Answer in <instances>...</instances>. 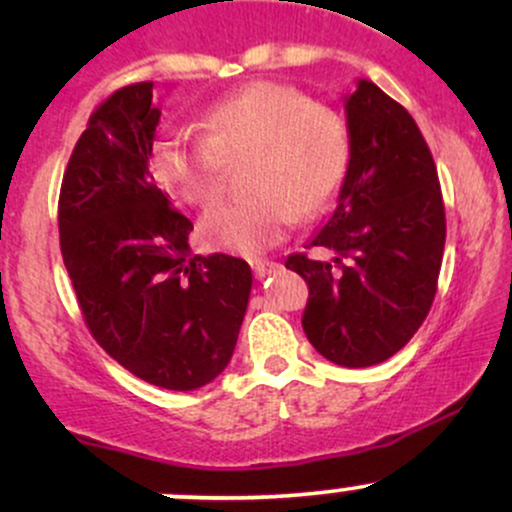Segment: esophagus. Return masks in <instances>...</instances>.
Segmentation results:
<instances>
[{
    "label": "esophagus",
    "instance_id": "obj_1",
    "mask_svg": "<svg viewBox=\"0 0 512 512\" xmlns=\"http://www.w3.org/2000/svg\"><path fill=\"white\" fill-rule=\"evenodd\" d=\"M276 267H279V264L269 262V260H255V262H252V272H255L257 279H264V276H269Z\"/></svg>",
    "mask_w": 512,
    "mask_h": 512
}]
</instances>
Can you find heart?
Segmentation results:
<instances>
[{
    "label": "heart",
    "mask_w": 512,
    "mask_h": 512,
    "mask_svg": "<svg viewBox=\"0 0 512 512\" xmlns=\"http://www.w3.org/2000/svg\"><path fill=\"white\" fill-rule=\"evenodd\" d=\"M204 134L170 129L151 149V173L182 202L209 207L228 166H245L248 197L214 207L199 223L204 245L260 255L291 231L296 214L315 216L342 187L351 142L344 117L310 103L298 88L255 81L216 101Z\"/></svg>",
    "instance_id": "heart-1"
}]
</instances>
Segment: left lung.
<instances>
[{"label":"left lung","instance_id":"8db88e82","mask_svg":"<svg viewBox=\"0 0 512 512\" xmlns=\"http://www.w3.org/2000/svg\"><path fill=\"white\" fill-rule=\"evenodd\" d=\"M349 168L325 226L286 269L308 281L303 330L317 354L346 368L395 356L414 337L436 296L445 209L436 163L414 117L358 79L344 96Z\"/></svg>","mask_w":512,"mask_h":512}]
</instances>
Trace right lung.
Instances as JSON below:
<instances>
[{"label":"right lung","mask_w":512,"mask_h":512,"mask_svg":"<svg viewBox=\"0 0 512 512\" xmlns=\"http://www.w3.org/2000/svg\"><path fill=\"white\" fill-rule=\"evenodd\" d=\"M158 120L151 81L91 115L64 170L60 248L93 339L137 378L187 392L231 361L252 272L221 252L192 255L190 219L149 173Z\"/></svg>","instance_id":"right-lung-1"}]
</instances>
